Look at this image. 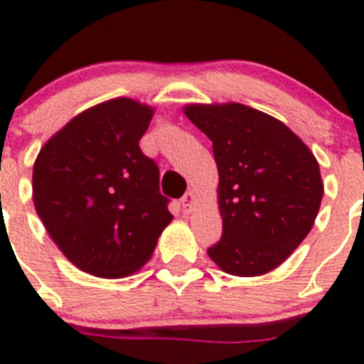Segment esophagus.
Wrapping results in <instances>:
<instances>
[{
  "label": "esophagus",
  "mask_w": 364,
  "mask_h": 364,
  "mask_svg": "<svg viewBox=\"0 0 364 364\" xmlns=\"http://www.w3.org/2000/svg\"><path fill=\"white\" fill-rule=\"evenodd\" d=\"M194 203H196V194H194V192H192V190H188V192H186V194L181 198L183 212H185V214H188V212L192 210V206H194Z\"/></svg>",
  "instance_id": "esophagus-1"
}]
</instances>
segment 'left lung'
Returning a JSON list of instances; mask_svg holds the SVG:
<instances>
[{
  "mask_svg": "<svg viewBox=\"0 0 364 364\" xmlns=\"http://www.w3.org/2000/svg\"><path fill=\"white\" fill-rule=\"evenodd\" d=\"M183 112L212 141L219 172L223 235L208 257L232 276H263L312 230L319 163L284 123L247 105L194 103Z\"/></svg>",
  "mask_w": 364,
  "mask_h": 364,
  "instance_id": "left-lung-1",
  "label": "left lung"
}]
</instances>
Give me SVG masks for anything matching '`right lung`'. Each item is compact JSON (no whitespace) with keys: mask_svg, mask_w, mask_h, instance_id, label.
<instances>
[{"mask_svg":"<svg viewBox=\"0 0 364 364\" xmlns=\"http://www.w3.org/2000/svg\"><path fill=\"white\" fill-rule=\"evenodd\" d=\"M152 116L130 97L103 101L72 117L36 158V212L65 257L90 276L139 270L174 218L158 165L139 149Z\"/></svg>","mask_w":364,"mask_h":364,"instance_id":"right-lung-1","label":"right lung"}]
</instances>
